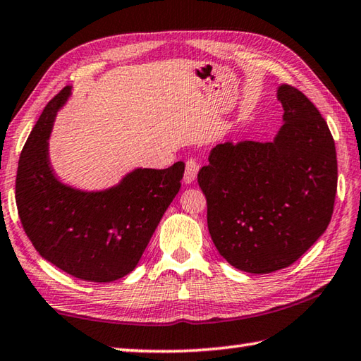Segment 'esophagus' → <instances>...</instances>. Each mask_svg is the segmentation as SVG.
Listing matches in <instances>:
<instances>
[{
  "label": "esophagus",
  "mask_w": 361,
  "mask_h": 361,
  "mask_svg": "<svg viewBox=\"0 0 361 361\" xmlns=\"http://www.w3.org/2000/svg\"><path fill=\"white\" fill-rule=\"evenodd\" d=\"M197 173H199V162L195 159H188L186 161V171H185V183L190 185L197 178Z\"/></svg>",
  "instance_id": "obj_1"
}]
</instances>
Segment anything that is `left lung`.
<instances>
[{
    "instance_id": "1",
    "label": "left lung",
    "mask_w": 361,
    "mask_h": 361,
    "mask_svg": "<svg viewBox=\"0 0 361 361\" xmlns=\"http://www.w3.org/2000/svg\"><path fill=\"white\" fill-rule=\"evenodd\" d=\"M283 125L271 142L219 144L199 172L208 230L236 269L291 266L329 227L338 166L335 140L316 106L293 86L277 90Z\"/></svg>"
}]
</instances>
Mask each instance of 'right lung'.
<instances>
[{"label":"right lung","mask_w":361,"mask_h":361,"mask_svg":"<svg viewBox=\"0 0 361 361\" xmlns=\"http://www.w3.org/2000/svg\"><path fill=\"white\" fill-rule=\"evenodd\" d=\"M72 87L49 102L21 150L16 200L21 225L42 258L76 279L108 283L137 266L162 214L181 188L185 162L134 169L118 185L81 190L61 183L48 157L54 117Z\"/></svg>","instance_id":"add662e5"}]
</instances>
